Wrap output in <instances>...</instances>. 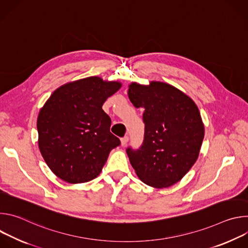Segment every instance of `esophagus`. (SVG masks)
Returning <instances> with one entry per match:
<instances>
[{
  "instance_id": "34e87169",
  "label": "esophagus",
  "mask_w": 248,
  "mask_h": 248,
  "mask_svg": "<svg viewBox=\"0 0 248 248\" xmlns=\"http://www.w3.org/2000/svg\"><path fill=\"white\" fill-rule=\"evenodd\" d=\"M127 142H128V136H124V137H123V138L121 139V144H122V146H125Z\"/></svg>"
}]
</instances>
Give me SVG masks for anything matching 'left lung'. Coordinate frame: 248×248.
<instances>
[{
  "label": "left lung",
  "mask_w": 248,
  "mask_h": 248,
  "mask_svg": "<svg viewBox=\"0 0 248 248\" xmlns=\"http://www.w3.org/2000/svg\"><path fill=\"white\" fill-rule=\"evenodd\" d=\"M128 98L144 108V139L137 150L126 149L138 178L155 188L180 182L196 162L204 138V124L194 101L161 81L132 82Z\"/></svg>",
  "instance_id": "1"
}]
</instances>
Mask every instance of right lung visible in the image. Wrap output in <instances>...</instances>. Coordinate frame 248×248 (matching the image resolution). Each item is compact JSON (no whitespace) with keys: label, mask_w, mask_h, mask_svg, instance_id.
Returning <instances> with one entry per match:
<instances>
[{"label":"right lung","mask_w":248,"mask_h":248,"mask_svg":"<svg viewBox=\"0 0 248 248\" xmlns=\"http://www.w3.org/2000/svg\"><path fill=\"white\" fill-rule=\"evenodd\" d=\"M121 87L119 81L90 77L60 86L46 101L37 119L38 146L58 178L68 184L94 180L121 144L102 109Z\"/></svg>","instance_id":"right-lung-1"}]
</instances>
